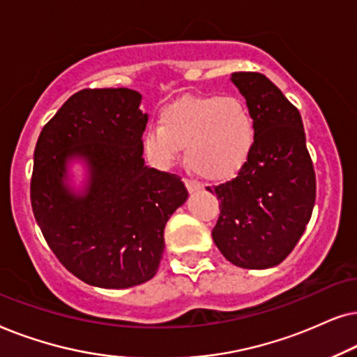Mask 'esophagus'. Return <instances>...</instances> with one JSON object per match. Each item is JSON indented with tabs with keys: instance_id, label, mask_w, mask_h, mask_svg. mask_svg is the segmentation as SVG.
Returning <instances> with one entry per match:
<instances>
[{
	"instance_id": "34e87169",
	"label": "esophagus",
	"mask_w": 357,
	"mask_h": 357,
	"mask_svg": "<svg viewBox=\"0 0 357 357\" xmlns=\"http://www.w3.org/2000/svg\"><path fill=\"white\" fill-rule=\"evenodd\" d=\"M184 184H186V188H188V191L189 192H194V191H199V189H201L202 186L201 184H199L197 181H194V179H184Z\"/></svg>"
}]
</instances>
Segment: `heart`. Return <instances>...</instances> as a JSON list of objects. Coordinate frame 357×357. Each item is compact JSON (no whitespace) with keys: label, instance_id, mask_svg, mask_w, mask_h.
Masks as SVG:
<instances>
[{"label":"heart","instance_id":"heart-1","mask_svg":"<svg viewBox=\"0 0 357 357\" xmlns=\"http://www.w3.org/2000/svg\"><path fill=\"white\" fill-rule=\"evenodd\" d=\"M160 123L142 139L151 163L171 168L186 149L188 165L208 179L238 173L255 144L253 117L231 94L184 98L163 109Z\"/></svg>","mask_w":357,"mask_h":357}]
</instances>
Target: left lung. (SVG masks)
Returning <instances> with one entry per match:
<instances>
[{"instance_id":"left-lung-1","label":"left lung","mask_w":357,"mask_h":357,"mask_svg":"<svg viewBox=\"0 0 357 357\" xmlns=\"http://www.w3.org/2000/svg\"><path fill=\"white\" fill-rule=\"evenodd\" d=\"M231 82L253 117L255 144L231 181L207 188L220 199L212 238L231 264L268 269L287 258L310 220L315 171L301 112L281 89L255 71Z\"/></svg>"}]
</instances>
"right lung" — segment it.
<instances>
[{
    "label": "right lung",
    "mask_w": 357,
    "mask_h": 357,
    "mask_svg": "<svg viewBox=\"0 0 357 357\" xmlns=\"http://www.w3.org/2000/svg\"><path fill=\"white\" fill-rule=\"evenodd\" d=\"M129 88L82 89L45 123L34 151L32 212L71 274L102 289L150 281L165 251V225L188 199L176 174L145 166L149 116ZM82 159L87 186L75 193L68 165Z\"/></svg>",
    "instance_id": "obj_1"
}]
</instances>
